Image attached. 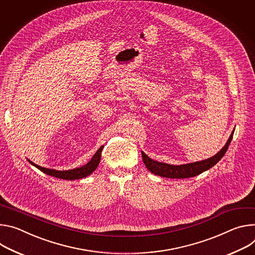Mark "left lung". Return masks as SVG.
Masks as SVG:
<instances>
[{
  "mask_svg": "<svg viewBox=\"0 0 255 255\" xmlns=\"http://www.w3.org/2000/svg\"><path fill=\"white\" fill-rule=\"evenodd\" d=\"M234 130L232 131L229 139L227 140L226 145L221 149L220 152H218L215 156L203 160V161H197L193 163H188V164H182V165H170L167 163H162L155 161L148 157L144 152H142V157L143 161L148 168V170L151 171L152 173L166 177V178H188V177H193L203 173L204 171L208 170V169L212 168L214 165H216L225 155V153L227 152L228 147L231 143L232 137H233Z\"/></svg>",
  "mask_w": 255,
  "mask_h": 255,
  "instance_id": "obj_1",
  "label": "left lung"
}]
</instances>
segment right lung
<instances>
[{"label": "right lung", "mask_w": 255, "mask_h": 255, "mask_svg": "<svg viewBox=\"0 0 255 255\" xmlns=\"http://www.w3.org/2000/svg\"><path fill=\"white\" fill-rule=\"evenodd\" d=\"M102 149H103V146L98 149V151L94 154L92 159L87 164H85L82 167L71 169V170H65V171H59V170H54V169L44 168V167H41V166H38V165L34 164L33 162H31L29 160H28V161H29V163H31L33 166H35L37 169H39L40 171H42L45 174H48V175L53 176V177H58V178H61V179L75 180V179H80V178L86 177V176L90 175L91 173H93L94 170H96V168L99 165V162H100V159H101Z\"/></svg>", "instance_id": "1"}]
</instances>
